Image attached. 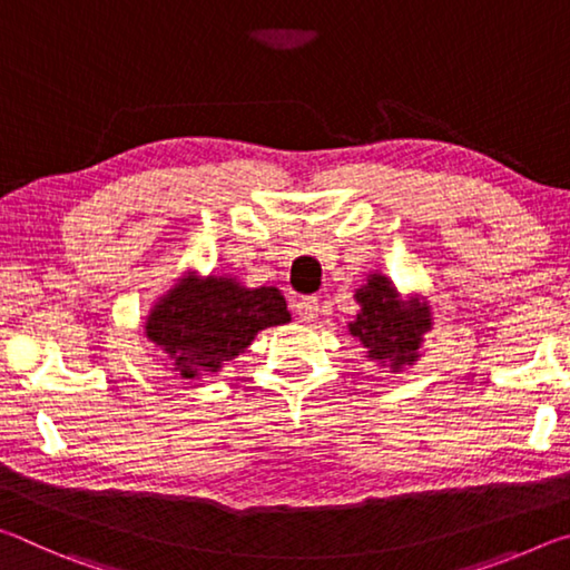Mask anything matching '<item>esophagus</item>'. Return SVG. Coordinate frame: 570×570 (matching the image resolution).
I'll list each match as a JSON object with an SVG mask.
<instances>
[{
  "instance_id": "esophagus-1",
  "label": "esophagus",
  "mask_w": 570,
  "mask_h": 570,
  "mask_svg": "<svg viewBox=\"0 0 570 570\" xmlns=\"http://www.w3.org/2000/svg\"><path fill=\"white\" fill-rule=\"evenodd\" d=\"M294 308H296L298 320L312 324V322H316V314H320V302H316L314 296H298Z\"/></svg>"
}]
</instances>
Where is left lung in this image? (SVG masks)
<instances>
[{
  "instance_id": "8db88e82",
  "label": "left lung",
  "mask_w": 570,
  "mask_h": 570,
  "mask_svg": "<svg viewBox=\"0 0 570 570\" xmlns=\"http://www.w3.org/2000/svg\"><path fill=\"white\" fill-rule=\"evenodd\" d=\"M360 314L346 324L362 342L366 356L392 372H402L420 360L424 334L432 330L430 304L420 294L402 296L390 276L366 274V284L354 292Z\"/></svg>"
}]
</instances>
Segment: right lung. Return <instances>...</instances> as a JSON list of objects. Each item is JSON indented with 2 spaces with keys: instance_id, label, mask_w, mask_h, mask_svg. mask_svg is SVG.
<instances>
[{
  "instance_id": "1",
  "label": "right lung",
  "mask_w": 570,
  "mask_h": 570,
  "mask_svg": "<svg viewBox=\"0 0 570 570\" xmlns=\"http://www.w3.org/2000/svg\"><path fill=\"white\" fill-rule=\"evenodd\" d=\"M292 322L276 286L248 288L236 276L183 274L146 316V336L180 380L214 377L266 326Z\"/></svg>"
}]
</instances>
